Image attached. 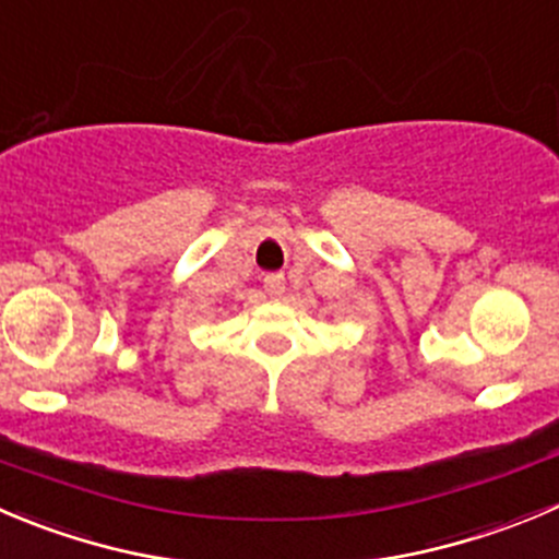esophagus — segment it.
<instances>
[{
  "label": "esophagus",
  "instance_id": "obj_1",
  "mask_svg": "<svg viewBox=\"0 0 559 559\" xmlns=\"http://www.w3.org/2000/svg\"><path fill=\"white\" fill-rule=\"evenodd\" d=\"M264 292L270 297H278L284 292V273H267L264 275Z\"/></svg>",
  "mask_w": 559,
  "mask_h": 559
}]
</instances>
